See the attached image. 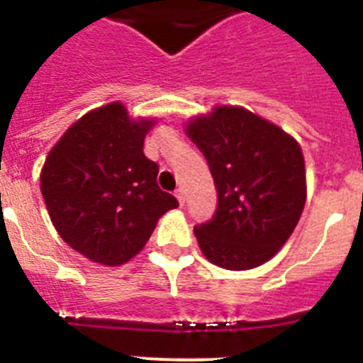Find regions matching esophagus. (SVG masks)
<instances>
[{"mask_svg":"<svg viewBox=\"0 0 363 363\" xmlns=\"http://www.w3.org/2000/svg\"><path fill=\"white\" fill-rule=\"evenodd\" d=\"M174 196H176V200H178L179 205L185 203V194H184V191H182V189H178V191L174 192Z\"/></svg>","mask_w":363,"mask_h":363,"instance_id":"1","label":"esophagus"}]
</instances>
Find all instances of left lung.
<instances>
[{
	"label": "left lung",
	"mask_w": 363,
	"mask_h": 363,
	"mask_svg": "<svg viewBox=\"0 0 363 363\" xmlns=\"http://www.w3.org/2000/svg\"><path fill=\"white\" fill-rule=\"evenodd\" d=\"M185 134L203 152L218 192L213 220L194 227L203 256L229 271L269 262L306 205L301 147L278 125L229 105L192 118Z\"/></svg>",
	"instance_id": "left-lung-1"
}]
</instances>
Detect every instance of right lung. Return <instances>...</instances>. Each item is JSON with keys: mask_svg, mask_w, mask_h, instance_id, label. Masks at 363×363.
Wrapping results in <instances>:
<instances>
[{"mask_svg": "<svg viewBox=\"0 0 363 363\" xmlns=\"http://www.w3.org/2000/svg\"><path fill=\"white\" fill-rule=\"evenodd\" d=\"M154 120H133L120 101L86 112L50 149L40 187L63 242L96 264L123 265L178 201L156 184L143 154Z\"/></svg>", "mask_w": 363, "mask_h": 363, "instance_id": "obj_1", "label": "right lung"}]
</instances>
